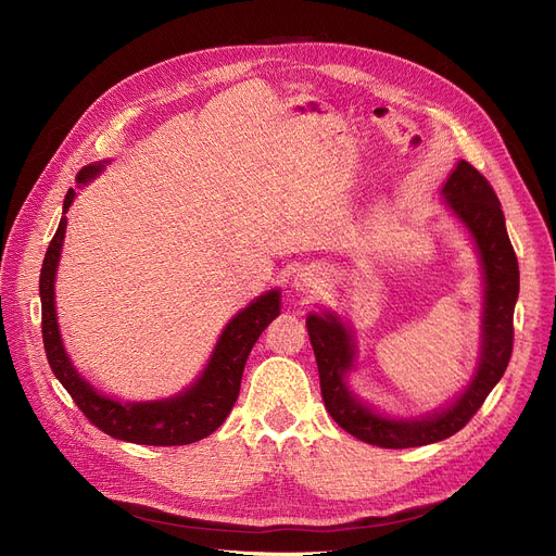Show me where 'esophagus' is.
Instances as JSON below:
<instances>
[{"instance_id":"obj_1","label":"esophagus","mask_w":556,"mask_h":556,"mask_svg":"<svg viewBox=\"0 0 556 556\" xmlns=\"http://www.w3.org/2000/svg\"><path fill=\"white\" fill-rule=\"evenodd\" d=\"M293 286L298 293L306 295V298H313L315 293H319V277L313 273V270H300L295 277H293Z\"/></svg>"}]
</instances>
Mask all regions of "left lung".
<instances>
[{
    "label": "left lung",
    "instance_id": "8db88e82",
    "mask_svg": "<svg viewBox=\"0 0 556 556\" xmlns=\"http://www.w3.org/2000/svg\"><path fill=\"white\" fill-rule=\"evenodd\" d=\"M444 200L457 218L471 229L484 268V319H482V358L478 374L466 392L444 413L396 421L371 413L344 383L352 369L354 342L333 315L306 319L308 338L315 352L319 390L327 413L356 440L381 448H415L442 442L462 430L480 410L489 392L501 381L514 349V306L518 300V258L505 227L501 200L484 175L469 162H459L444 185Z\"/></svg>",
    "mask_w": 556,
    "mask_h": 556
}]
</instances>
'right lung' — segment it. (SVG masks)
<instances>
[{"label": "right lung", "instance_id": "add662e5", "mask_svg": "<svg viewBox=\"0 0 556 556\" xmlns=\"http://www.w3.org/2000/svg\"><path fill=\"white\" fill-rule=\"evenodd\" d=\"M101 170L99 166H85L76 182L85 185ZM74 189L67 191L63 214L72 207ZM67 218H61L53 239L47 248L42 270H40V300H42V340L45 354L51 371L58 381L70 392L78 410L87 417L92 426L103 430L114 440H124L132 444L146 446H185L212 434L229 415L239 399L241 376L245 369V361L252 352L254 342L263 333L273 319L279 315V293L261 295L245 311H241L231 323L225 327L214 356L198 381L182 394L151 401V403H119L112 401L90 383L83 381L74 365L70 363L61 333H58L55 323V306H53V279L58 268V256H61L63 239H65Z\"/></svg>", "mask_w": 556, "mask_h": 556}]
</instances>
